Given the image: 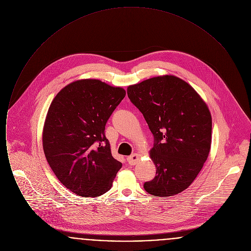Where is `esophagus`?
I'll return each mask as SVG.
<instances>
[{
  "instance_id": "1",
  "label": "esophagus",
  "mask_w": 251,
  "mask_h": 251,
  "mask_svg": "<svg viewBox=\"0 0 251 251\" xmlns=\"http://www.w3.org/2000/svg\"><path fill=\"white\" fill-rule=\"evenodd\" d=\"M140 154H138V153H134V154H132V155L129 156V157H127V161H128V163L131 165V166H133V165H135L139 160H140Z\"/></svg>"
}]
</instances>
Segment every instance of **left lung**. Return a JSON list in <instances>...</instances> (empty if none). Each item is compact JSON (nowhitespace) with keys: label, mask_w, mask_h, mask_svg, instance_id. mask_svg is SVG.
<instances>
[{"label":"left lung","mask_w":251,"mask_h":251,"mask_svg":"<svg viewBox=\"0 0 251 251\" xmlns=\"http://www.w3.org/2000/svg\"><path fill=\"white\" fill-rule=\"evenodd\" d=\"M154 136L150 157L156 176L144 183L155 197H171L191 185L212 143V116L190 84L174 75L156 76L127 88Z\"/></svg>","instance_id":"1"}]
</instances>
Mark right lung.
Masks as SVG:
<instances>
[{
    "label": "right lung",
    "mask_w": 251,
    "mask_h": 251,
    "mask_svg": "<svg viewBox=\"0 0 251 251\" xmlns=\"http://www.w3.org/2000/svg\"><path fill=\"white\" fill-rule=\"evenodd\" d=\"M126 91L98 79L63 87L45 119L42 144L49 165L69 190L80 197L109 191L122 164L112 156L105 124Z\"/></svg>",
    "instance_id": "obj_1"
}]
</instances>
